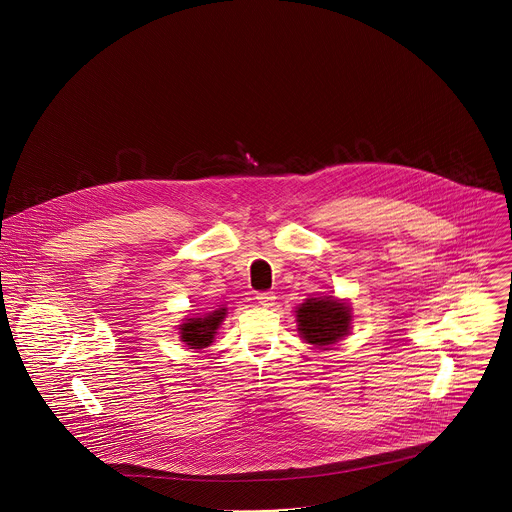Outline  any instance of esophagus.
Masks as SVG:
<instances>
[{
	"label": "esophagus",
	"mask_w": 512,
	"mask_h": 512,
	"mask_svg": "<svg viewBox=\"0 0 512 512\" xmlns=\"http://www.w3.org/2000/svg\"><path fill=\"white\" fill-rule=\"evenodd\" d=\"M257 302H259L261 306L269 308V306H273V302H275V294H273V291H261V294H257Z\"/></svg>",
	"instance_id": "esophagus-1"
}]
</instances>
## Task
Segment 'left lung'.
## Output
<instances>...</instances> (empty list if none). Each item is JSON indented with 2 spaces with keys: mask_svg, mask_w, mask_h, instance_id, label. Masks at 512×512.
I'll return each mask as SVG.
<instances>
[{
  "mask_svg": "<svg viewBox=\"0 0 512 512\" xmlns=\"http://www.w3.org/2000/svg\"><path fill=\"white\" fill-rule=\"evenodd\" d=\"M350 312V306L334 296L308 298L296 310L298 332L308 344L326 348L348 334L352 322Z\"/></svg>",
  "mask_w": 512,
  "mask_h": 512,
  "instance_id": "left-lung-1",
  "label": "left lung"
}]
</instances>
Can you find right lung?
I'll return each instance as SVG.
<instances>
[{
    "instance_id": "add662e5",
    "label": "right lung",
    "mask_w": 512,
    "mask_h": 512,
    "mask_svg": "<svg viewBox=\"0 0 512 512\" xmlns=\"http://www.w3.org/2000/svg\"><path fill=\"white\" fill-rule=\"evenodd\" d=\"M227 316V308H218L212 310L204 316H194V318H184V324H180V340L190 346V348H206L214 340V334L218 326L223 324Z\"/></svg>"
}]
</instances>
